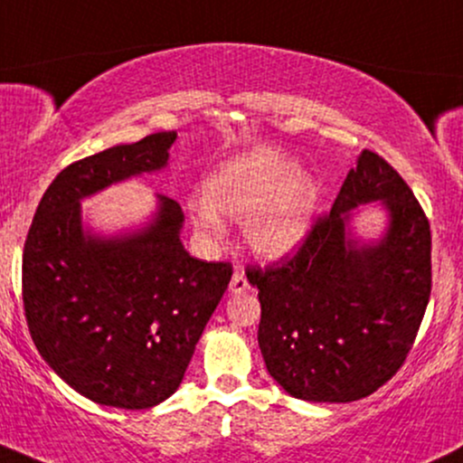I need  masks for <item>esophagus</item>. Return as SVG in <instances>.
Masks as SVG:
<instances>
[{"label":"esophagus","mask_w":463,"mask_h":463,"mask_svg":"<svg viewBox=\"0 0 463 463\" xmlns=\"http://www.w3.org/2000/svg\"><path fill=\"white\" fill-rule=\"evenodd\" d=\"M230 292L232 294H247V292H250V283H249V279L244 277L242 270L233 272V277H232V281H230Z\"/></svg>","instance_id":"obj_1"}]
</instances>
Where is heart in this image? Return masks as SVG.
Masks as SVG:
<instances>
[{"instance_id":"heart-1","label":"heart","mask_w":463,"mask_h":463,"mask_svg":"<svg viewBox=\"0 0 463 463\" xmlns=\"http://www.w3.org/2000/svg\"><path fill=\"white\" fill-rule=\"evenodd\" d=\"M205 199L191 202L195 230L221 236V214L244 221V241L264 260H283L300 247L319 202L313 175L275 147L227 158L203 182Z\"/></svg>"}]
</instances>
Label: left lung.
I'll list each match as a JSON object with an SVG mask.
<instances>
[{"label": "left lung", "mask_w": 463, "mask_h": 463, "mask_svg": "<svg viewBox=\"0 0 463 463\" xmlns=\"http://www.w3.org/2000/svg\"><path fill=\"white\" fill-rule=\"evenodd\" d=\"M371 201L385 205L390 225L367 245L346 222ZM247 279L260 289L261 356L285 392L356 402L389 382L412 350L431 294L430 221L402 175L363 150L294 258L247 266Z\"/></svg>", "instance_id": "obj_1"}]
</instances>
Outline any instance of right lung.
Listing matches in <instances>:
<instances>
[{
    "label": "right lung",
    "mask_w": 463,
    "mask_h": 463,
    "mask_svg": "<svg viewBox=\"0 0 463 463\" xmlns=\"http://www.w3.org/2000/svg\"><path fill=\"white\" fill-rule=\"evenodd\" d=\"M174 130L68 165L51 182L23 249V307L40 356L100 406L146 410L180 386L205 324L232 279L180 241L178 202L156 195L137 232L83 230L81 199L167 167Z\"/></svg>",
    "instance_id": "right-lung-1"
}]
</instances>
